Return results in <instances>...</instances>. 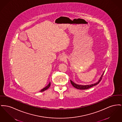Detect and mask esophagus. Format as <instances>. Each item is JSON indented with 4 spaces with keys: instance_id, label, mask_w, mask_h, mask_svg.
Instances as JSON below:
<instances>
[{
    "instance_id": "esophagus-1",
    "label": "esophagus",
    "mask_w": 122,
    "mask_h": 122,
    "mask_svg": "<svg viewBox=\"0 0 122 122\" xmlns=\"http://www.w3.org/2000/svg\"><path fill=\"white\" fill-rule=\"evenodd\" d=\"M66 57L65 55H62L60 57V60L62 61H65L66 60Z\"/></svg>"
}]
</instances>
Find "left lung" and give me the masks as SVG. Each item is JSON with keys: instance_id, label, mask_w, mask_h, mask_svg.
Here are the masks:
<instances>
[{"instance_id": "1", "label": "left lung", "mask_w": 122, "mask_h": 122, "mask_svg": "<svg viewBox=\"0 0 122 122\" xmlns=\"http://www.w3.org/2000/svg\"><path fill=\"white\" fill-rule=\"evenodd\" d=\"M104 72H103V73L102 74L101 76L100 77V79L99 80V81L96 83H94V84H91V85H77L75 83H74L73 81H72L71 80V83L72 85L74 87H75V88H77V89H81V90H84V89H88L92 86H95L96 85H97L99 83V82H100V81L102 79V77H103V76L104 74Z\"/></svg>"}]
</instances>
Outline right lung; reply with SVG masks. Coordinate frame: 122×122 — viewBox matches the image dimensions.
Listing matches in <instances>:
<instances>
[{"label": "right lung", "mask_w": 122, "mask_h": 122, "mask_svg": "<svg viewBox=\"0 0 122 122\" xmlns=\"http://www.w3.org/2000/svg\"><path fill=\"white\" fill-rule=\"evenodd\" d=\"M51 85V83L50 82L49 84H48V85H47V86H46L45 87H44V88H43L42 89H41V91H40V92H43V91H45V90H47L49 87H50V86Z\"/></svg>", "instance_id": "obj_1"}]
</instances>
